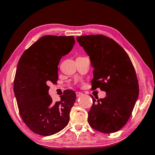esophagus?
I'll list each match as a JSON object with an SVG mask.
<instances>
[{
  "label": "esophagus",
  "mask_w": 155,
  "mask_h": 155,
  "mask_svg": "<svg viewBox=\"0 0 155 155\" xmlns=\"http://www.w3.org/2000/svg\"><path fill=\"white\" fill-rule=\"evenodd\" d=\"M83 95H84V94L82 93H80V92H77V93H76V96H77L78 97H82Z\"/></svg>",
  "instance_id": "obj_1"
}]
</instances>
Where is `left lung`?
<instances>
[{
  "instance_id": "obj_1",
  "label": "left lung",
  "mask_w": 155,
  "mask_h": 155,
  "mask_svg": "<svg viewBox=\"0 0 155 155\" xmlns=\"http://www.w3.org/2000/svg\"><path fill=\"white\" fill-rule=\"evenodd\" d=\"M77 41L94 68L93 88L106 92L104 99L91 97L93 104L88 112V123L101 133L118 131L128 121L139 95L134 65L125 50L109 37L85 35L77 37Z\"/></svg>"
}]
</instances>
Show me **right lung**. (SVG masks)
<instances>
[{"instance_id": "add662e5", "label": "right lung", "mask_w": 155, "mask_h": 155, "mask_svg": "<svg viewBox=\"0 0 155 155\" xmlns=\"http://www.w3.org/2000/svg\"><path fill=\"white\" fill-rule=\"evenodd\" d=\"M74 44L73 36L45 35L27 49L19 60L13 90L21 117L35 134L54 135L69 123L75 93L64 91L60 96L61 101L54 103L48 94V84L58 81L59 62Z\"/></svg>"}]
</instances>
